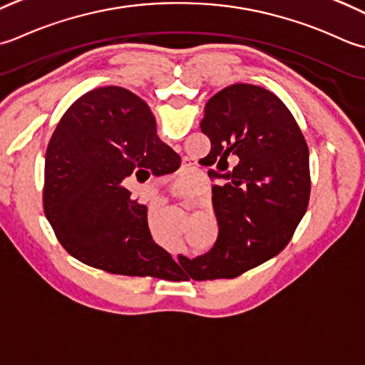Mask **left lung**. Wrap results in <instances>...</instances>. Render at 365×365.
<instances>
[{"label":"left lung","instance_id":"left-lung-1","mask_svg":"<svg viewBox=\"0 0 365 365\" xmlns=\"http://www.w3.org/2000/svg\"><path fill=\"white\" fill-rule=\"evenodd\" d=\"M200 128L220 180L212 187L219 235L210 252L184 259L185 271L193 280L235 279L293 237L310 197L309 148L285 103L257 85L214 94Z\"/></svg>","mask_w":365,"mask_h":365}]
</instances>
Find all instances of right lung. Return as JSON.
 Instances as JSON below:
<instances>
[{"label":"right lung","mask_w":365,"mask_h":365,"mask_svg":"<svg viewBox=\"0 0 365 365\" xmlns=\"http://www.w3.org/2000/svg\"><path fill=\"white\" fill-rule=\"evenodd\" d=\"M181 158L155 132L150 107L121 86L81 96L58 123L46 154L43 211L63 247L88 266L132 277H181L153 240L148 207L124 187L151 168L173 173Z\"/></svg>","instance_id":"add662e5"}]
</instances>
